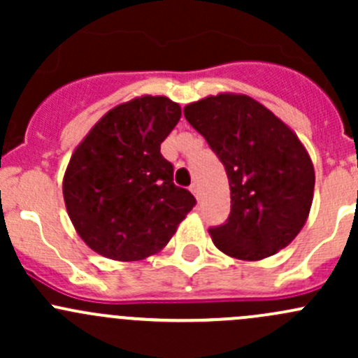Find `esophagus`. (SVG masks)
<instances>
[{"instance_id":"34e87169","label":"esophagus","mask_w":358,"mask_h":358,"mask_svg":"<svg viewBox=\"0 0 358 358\" xmlns=\"http://www.w3.org/2000/svg\"><path fill=\"white\" fill-rule=\"evenodd\" d=\"M190 190H192V194L197 197V199H201V189L197 183H192V185H190Z\"/></svg>"}]
</instances>
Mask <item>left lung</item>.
Returning <instances> with one entry per match:
<instances>
[{"mask_svg":"<svg viewBox=\"0 0 358 358\" xmlns=\"http://www.w3.org/2000/svg\"><path fill=\"white\" fill-rule=\"evenodd\" d=\"M183 115L225 166L230 215L211 227L215 246L239 259L275 255L306 222L315 171L298 136L246 95L222 93L194 102Z\"/></svg>","mask_w":358,"mask_h":358,"instance_id":"left-lung-1","label":"left lung"}]
</instances>
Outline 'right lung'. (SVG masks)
I'll return each mask as SVG.
<instances>
[{"label":"right lung","mask_w":358,"mask_h":358,"mask_svg":"<svg viewBox=\"0 0 358 358\" xmlns=\"http://www.w3.org/2000/svg\"><path fill=\"white\" fill-rule=\"evenodd\" d=\"M180 115L166 96L135 99L107 112L72 154L64 201L81 239L99 255L119 262L154 255L196 206L161 154Z\"/></svg>","instance_id":"obj_1"}]
</instances>
